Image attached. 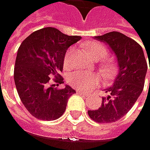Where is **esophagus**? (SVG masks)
<instances>
[{"instance_id":"esophagus-1","label":"esophagus","mask_w":150,"mask_h":150,"mask_svg":"<svg viewBox=\"0 0 150 150\" xmlns=\"http://www.w3.org/2000/svg\"><path fill=\"white\" fill-rule=\"evenodd\" d=\"M77 92H78L79 94L83 95V97H89V95H90V94H89L88 92H86V91H78Z\"/></svg>"}]
</instances>
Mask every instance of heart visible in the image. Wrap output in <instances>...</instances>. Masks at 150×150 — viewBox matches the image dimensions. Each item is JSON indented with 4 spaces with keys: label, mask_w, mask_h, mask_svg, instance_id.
Segmentation results:
<instances>
[{
    "label": "heart",
    "mask_w": 150,
    "mask_h": 150,
    "mask_svg": "<svg viewBox=\"0 0 150 150\" xmlns=\"http://www.w3.org/2000/svg\"><path fill=\"white\" fill-rule=\"evenodd\" d=\"M86 48L88 50L89 54L94 60H98L103 59L107 55L106 47L99 42H90L86 45ZM72 49L68 50L64 58L65 66H69L71 61ZM101 71L105 77H112L115 74L116 65L114 61L109 59L105 60L100 65ZM68 83L77 90H89L91 87L96 86L99 82L98 74L95 73H86L83 71H76L71 73L67 77Z\"/></svg>",
    "instance_id": "heart-1"
}]
</instances>
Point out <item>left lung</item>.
I'll return each instance as SVG.
<instances>
[{
  "instance_id": "obj_1",
  "label": "left lung",
  "mask_w": 150,
  "mask_h": 150,
  "mask_svg": "<svg viewBox=\"0 0 150 150\" xmlns=\"http://www.w3.org/2000/svg\"><path fill=\"white\" fill-rule=\"evenodd\" d=\"M95 38L108 45L114 52L119 71L112 85L105 90L109 95L103 98L101 106L88 111V114L98 123L115 122L130 111L142 94L148 70L147 60L142 46L120 32L112 31Z\"/></svg>"
}]
</instances>
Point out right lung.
Here are the masks:
<instances>
[{"mask_svg": "<svg viewBox=\"0 0 150 150\" xmlns=\"http://www.w3.org/2000/svg\"><path fill=\"white\" fill-rule=\"evenodd\" d=\"M80 36H68L56 28L46 27L31 33L18 48L14 80L19 98L27 111L42 120H54L65 112L68 98L76 93L70 86L57 90L63 83L59 74L67 48Z\"/></svg>", "mask_w": 150, "mask_h": 150, "instance_id": "add662e5", "label": "right lung"}]
</instances>
